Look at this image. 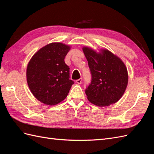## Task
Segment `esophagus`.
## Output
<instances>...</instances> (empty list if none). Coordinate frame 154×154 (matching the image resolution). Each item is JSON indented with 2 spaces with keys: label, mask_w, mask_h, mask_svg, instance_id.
I'll list each match as a JSON object with an SVG mask.
<instances>
[{
  "label": "esophagus",
  "mask_w": 154,
  "mask_h": 154,
  "mask_svg": "<svg viewBox=\"0 0 154 154\" xmlns=\"http://www.w3.org/2000/svg\"><path fill=\"white\" fill-rule=\"evenodd\" d=\"M76 82V83H78V84H81L82 82V78L78 79V80H77Z\"/></svg>",
  "instance_id": "esophagus-1"
}]
</instances>
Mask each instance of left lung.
<instances>
[{"label": "left lung", "instance_id": "obj_1", "mask_svg": "<svg viewBox=\"0 0 154 154\" xmlns=\"http://www.w3.org/2000/svg\"><path fill=\"white\" fill-rule=\"evenodd\" d=\"M83 51L91 72V84L85 89L87 99L98 106H109L119 100L127 87L128 76L125 63L107 49L100 53L88 47Z\"/></svg>", "mask_w": 154, "mask_h": 154}]
</instances>
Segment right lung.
<instances>
[{"mask_svg":"<svg viewBox=\"0 0 154 154\" xmlns=\"http://www.w3.org/2000/svg\"><path fill=\"white\" fill-rule=\"evenodd\" d=\"M71 47L60 42L46 45L32 56L26 71L27 85L42 103L54 105L67 96L74 82L64 59Z\"/></svg>","mask_w":154,"mask_h":154,"instance_id":"right-lung-1","label":"right lung"}]
</instances>
